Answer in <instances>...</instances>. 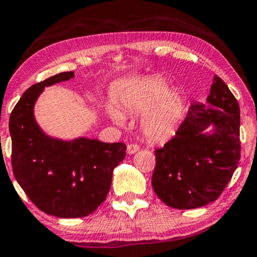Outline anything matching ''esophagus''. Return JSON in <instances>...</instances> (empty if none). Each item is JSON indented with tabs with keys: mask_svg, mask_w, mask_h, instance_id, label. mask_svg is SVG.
Masks as SVG:
<instances>
[{
	"mask_svg": "<svg viewBox=\"0 0 257 257\" xmlns=\"http://www.w3.org/2000/svg\"><path fill=\"white\" fill-rule=\"evenodd\" d=\"M138 151H139L138 145H136V144H128L126 152H127V154H135L136 152H138Z\"/></svg>",
	"mask_w": 257,
	"mask_h": 257,
	"instance_id": "obj_1",
	"label": "esophagus"
}]
</instances>
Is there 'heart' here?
<instances>
[{
    "label": "heart",
    "instance_id": "b5f03b06",
    "mask_svg": "<svg viewBox=\"0 0 257 257\" xmlns=\"http://www.w3.org/2000/svg\"><path fill=\"white\" fill-rule=\"evenodd\" d=\"M184 98L177 89H168L166 80L152 76L144 79L125 100V107L135 113H147L142 120V130L153 142H165L174 136L184 113ZM115 122L124 121L117 111L111 112Z\"/></svg>",
    "mask_w": 257,
    "mask_h": 257
}]
</instances>
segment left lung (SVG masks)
<instances>
[{
  "label": "left lung",
  "instance_id": "obj_1",
  "mask_svg": "<svg viewBox=\"0 0 257 257\" xmlns=\"http://www.w3.org/2000/svg\"><path fill=\"white\" fill-rule=\"evenodd\" d=\"M207 103L192 104L174 138L156 150L152 187L172 208L215 201L240 161V106L220 77H214ZM210 124L213 131L205 133Z\"/></svg>",
  "mask_w": 257,
  "mask_h": 257
}]
</instances>
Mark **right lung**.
<instances>
[{
	"instance_id": "right-lung-1",
	"label": "right lung",
	"mask_w": 257,
	"mask_h": 257,
	"mask_svg": "<svg viewBox=\"0 0 257 257\" xmlns=\"http://www.w3.org/2000/svg\"><path fill=\"white\" fill-rule=\"evenodd\" d=\"M62 72L29 87L10 114L12 165L15 179L42 212L63 219L84 217L105 201L113 170L126 145L77 138H51L35 120L34 106L45 86L73 78Z\"/></svg>"
}]
</instances>
